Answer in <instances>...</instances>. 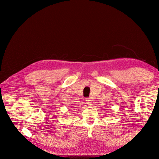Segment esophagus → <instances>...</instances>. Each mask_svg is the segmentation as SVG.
Wrapping results in <instances>:
<instances>
[{"label": "esophagus", "instance_id": "34e87169", "mask_svg": "<svg viewBox=\"0 0 159 159\" xmlns=\"http://www.w3.org/2000/svg\"><path fill=\"white\" fill-rule=\"evenodd\" d=\"M86 102L88 105H91V104H92V103H91V100L90 98H88L86 99Z\"/></svg>", "mask_w": 159, "mask_h": 159}]
</instances>
